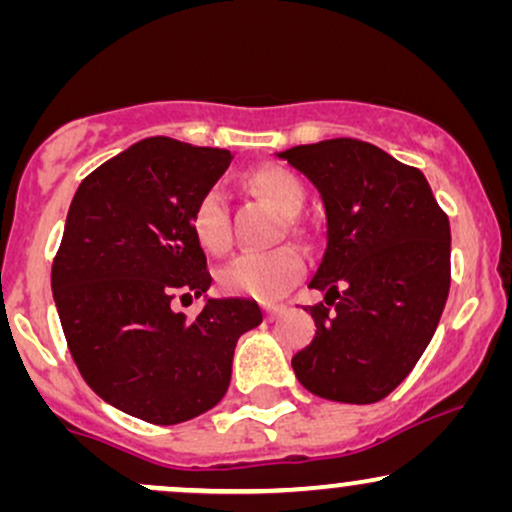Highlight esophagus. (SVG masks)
I'll return each mask as SVG.
<instances>
[{
	"label": "esophagus",
	"mask_w": 512,
	"mask_h": 512,
	"mask_svg": "<svg viewBox=\"0 0 512 512\" xmlns=\"http://www.w3.org/2000/svg\"><path fill=\"white\" fill-rule=\"evenodd\" d=\"M284 310V305H264V317H267V320H276Z\"/></svg>",
	"instance_id": "obj_1"
}]
</instances>
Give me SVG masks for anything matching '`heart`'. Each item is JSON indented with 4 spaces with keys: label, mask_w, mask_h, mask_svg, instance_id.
<instances>
[{
    "label": "heart",
    "mask_w": 512,
    "mask_h": 512,
    "mask_svg": "<svg viewBox=\"0 0 512 512\" xmlns=\"http://www.w3.org/2000/svg\"><path fill=\"white\" fill-rule=\"evenodd\" d=\"M250 185L267 197L284 216H298L305 207L303 182L286 168H260L250 175ZM192 236L204 250L223 252L231 243V228L226 216V197L221 187L204 190L190 211ZM305 274L303 252L293 245L274 250L240 252L223 264L216 274L219 289L228 296H243L252 301L272 303L286 296Z\"/></svg>",
    "instance_id": "b5f03b06"
}]
</instances>
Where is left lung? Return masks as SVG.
Listing matches in <instances>:
<instances>
[{"mask_svg":"<svg viewBox=\"0 0 512 512\" xmlns=\"http://www.w3.org/2000/svg\"><path fill=\"white\" fill-rule=\"evenodd\" d=\"M320 192L327 248L310 289L315 337L291 358L317 397L373 404L416 366L450 291V221L419 168L361 139L281 151Z\"/></svg>","mask_w":512,"mask_h":512,"instance_id":"left-lung-1","label":"left lung"}]
</instances>
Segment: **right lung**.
Masks as SVG:
<instances>
[{
    "label": "right lung",
    "mask_w": 512,
    "mask_h": 512,
    "mask_svg": "<svg viewBox=\"0 0 512 512\" xmlns=\"http://www.w3.org/2000/svg\"><path fill=\"white\" fill-rule=\"evenodd\" d=\"M226 149L151 137L79 185L52 262V293L81 378L129 416L170 426L221 402L238 337L262 322L248 298H209L195 320L173 301L209 291L190 211L231 166Z\"/></svg>",
    "instance_id": "1"
}]
</instances>
